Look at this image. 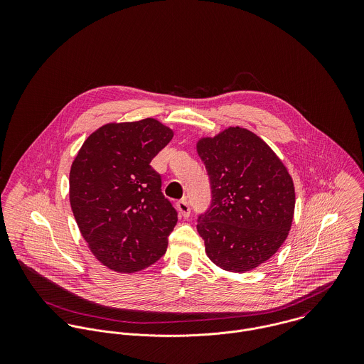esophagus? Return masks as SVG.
Here are the masks:
<instances>
[{"mask_svg":"<svg viewBox=\"0 0 364 364\" xmlns=\"http://www.w3.org/2000/svg\"><path fill=\"white\" fill-rule=\"evenodd\" d=\"M176 206H178L179 213H181L183 217H189V214H191V208H189V202H188V199H186V198L181 199V200L176 203Z\"/></svg>","mask_w":364,"mask_h":364,"instance_id":"34e87169","label":"esophagus"}]
</instances>
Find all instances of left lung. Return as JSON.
Listing matches in <instances>:
<instances>
[{
    "label": "left lung",
    "instance_id": "8db88e82",
    "mask_svg": "<svg viewBox=\"0 0 364 364\" xmlns=\"http://www.w3.org/2000/svg\"><path fill=\"white\" fill-rule=\"evenodd\" d=\"M198 153L211 203L198 215L206 254L224 270L247 272L282 247L294 214V185L283 162L257 134L230 127L202 139Z\"/></svg>",
    "mask_w": 364,
    "mask_h": 364
}]
</instances>
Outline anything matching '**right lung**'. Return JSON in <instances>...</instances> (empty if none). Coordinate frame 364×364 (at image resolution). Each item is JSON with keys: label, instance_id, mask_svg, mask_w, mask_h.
Returning a JSON list of instances; mask_svg holds the SVG:
<instances>
[{"label": "right lung", "instance_id": "right-lung-1", "mask_svg": "<svg viewBox=\"0 0 364 364\" xmlns=\"http://www.w3.org/2000/svg\"><path fill=\"white\" fill-rule=\"evenodd\" d=\"M173 133L156 119L92 133L70 171V203L90 250L112 270L133 273L159 259L178 221L151 159Z\"/></svg>", "mask_w": 364, "mask_h": 364}]
</instances>
